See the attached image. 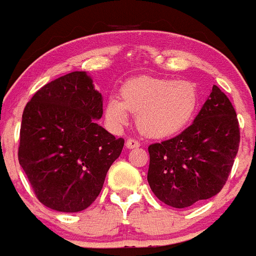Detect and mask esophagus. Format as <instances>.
Segmentation results:
<instances>
[{"label":"esophagus","mask_w":256,"mask_h":256,"mask_svg":"<svg viewBox=\"0 0 256 256\" xmlns=\"http://www.w3.org/2000/svg\"><path fill=\"white\" fill-rule=\"evenodd\" d=\"M140 146V142H136L135 139H128V142H126V148L128 149H136Z\"/></svg>","instance_id":"obj_1"}]
</instances>
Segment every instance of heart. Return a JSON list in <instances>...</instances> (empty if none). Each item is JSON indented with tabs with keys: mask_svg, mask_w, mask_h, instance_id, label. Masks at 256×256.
I'll return each instance as SVG.
<instances>
[{
	"mask_svg": "<svg viewBox=\"0 0 256 256\" xmlns=\"http://www.w3.org/2000/svg\"><path fill=\"white\" fill-rule=\"evenodd\" d=\"M121 100L108 98L104 107L107 122L114 128L125 125L128 111L136 114L140 132L150 138H167L182 130L199 104L195 85L186 80L140 76L121 86Z\"/></svg>",
	"mask_w": 256,
	"mask_h": 256,
	"instance_id": "obj_1",
	"label": "heart"
}]
</instances>
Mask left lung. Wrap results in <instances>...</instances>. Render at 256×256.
<instances>
[{
	"label": "left lung",
	"instance_id": "1",
	"mask_svg": "<svg viewBox=\"0 0 256 256\" xmlns=\"http://www.w3.org/2000/svg\"><path fill=\"white\" fill-rule=\"evenodd\" d=\"M236 112L213 85L202 110L182 132L149 145L148 182L160 202L188 208L222 190L238 150Z\"/></svg>",
	"mask_w": 256,
	"mask_h": 256
}]
</instances>
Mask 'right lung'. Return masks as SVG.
Listing matches in <instances>:
<instances>
[{
	"label": "right lung",
	"instance_id": "1",
	"mask_svg": "<svg viewBox=\"0 0 256 256\" xmlns=\"http://www.w3.org/2000/svg\"><path fill=\"white\" fill-rule=\"evenodd\" d=\"M103 96L85 71L39 89L22 112L19 163L43 206L64 213L88 208L122 152L124 139L96 121Z\"/></svg>",
	"mask_w": 256,
	"mask_h": 256
}]
</instances>
